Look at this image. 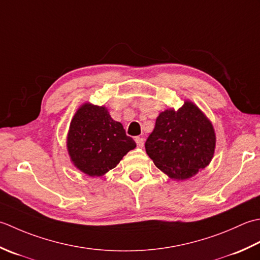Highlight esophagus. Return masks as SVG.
<instances>
[{"mask_svg": "<svg viewBox=\"0 0 260 260\" xmlns=\"http://www.w3.org/2000/svg\"><path fill=\"white\" fill-rule=\"evenodd\" d=\"M136 140V144L138 147H144V142H145V139L142 137H136L135 138Z\"/></svg>", "mask_w": 260, "mask_h": 260, "instance_id": "34e87169", "label": "esophagus"}]
</instances>
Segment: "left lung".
<instances>
[{
    "instance_id": "obj_1",
    "label": "left lung",
    "mask_w": 260,
    "mask_h": 260,
    "mask_svg": "<svg viewBox=\"0 0 260 260\" xmlns=\"http://www.w3.org/2000/svg\"><path fill=\"white\" fill-rule=\"evenodd\" d=\"M153 164L175 179L192 177L209 165L214 153L213 126L192 102L178 111L166 110L145 144Z\"/></svg>"
}]
</instances>
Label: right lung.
<instances>
[{
  "label": "right lung",
  "mask_w": 260,
  "mask_h": 260,
  "mask_svg": "<svg viewBox=\"0 0 260 260\" xmlns=\"http://www.w3.org/2000/svg\"><path fill=\"white\" fill-rule=\"evenodd\" d=\"M135 148V140L125 135L122 124L111 118L104 107L86 103L74 115L67 149L74 165L88 176L109 172Z\"/></svg>",
  "instance_id": "1"
}]
</instances>
